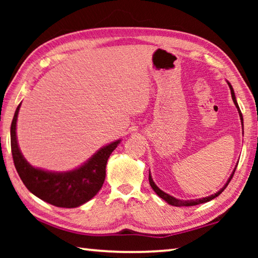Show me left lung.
I'll return each mask as SVG.
<instances>
[{
	"instance_id": "left-lung-1",
	"label": "left lung",
	"mask_w": 258,
	"mask_h": 258,
	"mask_svg": "<svg viewBox=\"0 0 258 258\" xmlns=\"http://www.w3.org/2000/svg\"><path fill=\"white\" fill-rule=\"evenodd\" d=\"M226 82H228V81H226ZM228 85H229V87H230V91H231V97H232V100H233L234 106H235V108L238 109V112H239V116H240V120H241V125H242V132H243V118H242V113H241V111H240V108H239V106H238L237 99H235V94H234L233 87H232V85L230 84V82H228ZM237 165H238V164H237ZM237 165H235L234 169L232 171V173H231L230 177L228 178V181H226V183H225V184L223 185V187H221V189L218 190V191L216 192V194L211 195V196H208V197H205V198L190 199V200H183V199H177V198H175V197H173V196L168 195V194H166L165 191L160 190L159 187L157 186V184H156V183L154 182V180H152V176H151V174H150V171H149V183H150V185H151V187H152V190H154V191L156 192V194L158 195L161 199H164L166 203L169 204V205H172V206H176V207H183V206H196V205H200V204H204V203L211 202V200H213L214 198L218 197V196H220V195L222 194V192L224 191L225 187L228 186V184H229L230 181H231V178H232L233 174H234V172H235V168H237Z\"/></svg>"
}]
</instances>
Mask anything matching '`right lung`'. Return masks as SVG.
Returning <instances> with one entry per match:
<instances>
[{
	"label": "right lung",
	"mask_w": 258,
	"mask_h": 258,
	"mask_svg": "<svg viewBox=\"0 0 258 258\" xmlns=\"http://www.w3.org/2000/svg\"><path fill=\"white\" fill-rule=\"evenodd\" d=\"M21 103L11 123V151L14 163L26 187L43 202L62 208H76L98 194L106 178V166L121 139L115 140L95 152L76 168L66 172L47 171L30 165L21 152L17 139V120Z\"/></svg>",
	"instance_id": "right-lung-1"
}]
</instances>
